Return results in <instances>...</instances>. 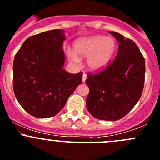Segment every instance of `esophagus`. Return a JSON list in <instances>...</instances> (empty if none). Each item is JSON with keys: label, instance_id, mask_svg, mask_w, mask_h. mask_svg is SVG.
Instances as JSON below:
<instances>
[{"label": "esophagus", "instance_id": "obj_1", "mask_svg": "<svg viewBox=\"0 0 160 160\" xmlns=\"http://www.w3.org/2000/svg\"><path fill=\"white\" fill-rule=\"evenodd\" d=\"M86 79H87V76H86L85 74H83V78H82V80H83V83H84V82H85Z\"/></svg>", "mask_w": 160, "mask_h": 160}]
</instances>
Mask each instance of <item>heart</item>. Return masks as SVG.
I'll use <instances>...</instances> for the list:
<instances>
[{
  "label": "heart",
  "mask_w": 160,
  "mask_h": 160,
  "mask_svg": "<svg viewBox=\"0 0 160 160\" xmlns=\"http://www.w3.org/2000/svg\"><path fill=\"white\" fill-rule=\"evenodd\" d=\"M116 41L111 37L96 36L80 39L74 46L73 52L69 53L72 61L79 62V58H87V66L90 71L100 72L105 69L112 61L116 52Z\"/></svg>",
  "instance_id": "1"
}]
</instances>
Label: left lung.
I'll list each match as a JSON object with an SVG mask.
<instances>
[{
    "mask_svg": "<svg viewBox=\"0 0 160 160\" xmlns=\"http://www.w3.org/2000/svg\"><path fill=\"white\" fill-rule=\"evenodd\" d=\"M119 42L114 60L96 74H88V111L98 119L114 121L126 116L139 101L144 85L145 60L133 41L110 32Z\"/></svg>",
    "mask_w": 160,
    "mask_h": 160,
    "instance_id": "1",
    "label": "left lung"
}]
</instances>
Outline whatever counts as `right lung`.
Listing matches in <instances>:
<instances>
[{"label":"right lung","mask_w":160,"mask_h":160,"mask_svg":"<svg viewBox=\"0 0 160 160\" xmlns=\"http://www.w3.org/2000/svg\"><path fill=\"white\" fill-rule=\"evenodd\" d=\"M64 31L50 30L28 37L13 61V91L21 107L34 117L48 118L62 110L82 83L83 72L63 69Z\"/></svg>","instance_id":"1"}]
</instances>
